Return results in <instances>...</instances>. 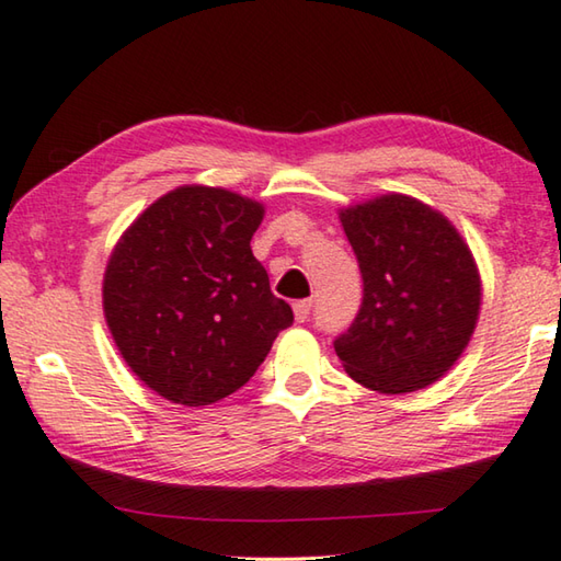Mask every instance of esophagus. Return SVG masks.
Masks as SVG:
<instances>
[{"label": "esophagus", "instance_id": "1", "mask_svg": "<svg viewBox=\"0 0 561 561\" xmlns=\"http://www.w3.org/2000/svg\"><path fill=\"white\" fill-rule=\"evenodd\" d=\"M309 314H311V299H301V301L294 304V319H297L299 324H301V321H307Z\"/></svg>", "mask_w": 561, "mask_h": 561}]
</instances>
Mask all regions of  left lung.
<instances>
[{
  "instance_id": "1",
  "label": "left lung",
  "mask_w": 561,
  "mask_h": 561,
  "mask_svg": "<svg viewBox=\"0 0 561 561\" xmlns=\"http://www.w3.org/2000/svg\"><path fill=\"white\" fill-rule=\"evenodd\" d=\"M364 301L334 341L344 371L386 396L443 378L478 327L482 279L468 242L440 210L403 193L341 207Z\"/></svg>"
}]
</instances>
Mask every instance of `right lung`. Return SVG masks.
Here are the masks:
<instances>
[{
	"label": "right lung",
	"mask_w": 561,
	"mask_h": 561,
	"mask_svg": "<svg viewBox=\"0 0 561 561\" xmlns=\"http://www.w3.org/2000/svg\"><path fill=\"white\" fill-rule=\"evenodd\" d=\"M262 217V203L232 190L180 185L113 247L103 317L130 371L165 401H222L294 321L252 254Z\"/></svg>",
	"instance_id": "right-lung-1"
}]
</instances>
